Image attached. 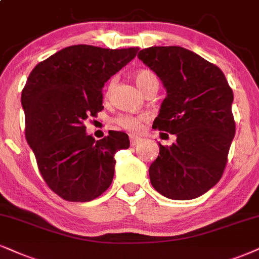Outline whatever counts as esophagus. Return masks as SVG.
I'll use <instances>...</instances> for the list:
<instances>
[{
  "label": "esophagus",
  "instance_id": "34e87169",
  "mask_svg": "<svg viewBox=\"0 0 259 259\" xmlns=\"http://www.w3.org/2000/svg\"><path fill=\"white\" fill-rule=\"evenodd\" d=\"M140 140H142V138H139V137L133 136V135L130 136V143H131V145H132V146L138 144V143H140Z\"/></svg>",
  "mask_w": 259,
  "mask_h": 259
}]
</instances>
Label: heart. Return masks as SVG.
Wrapping results in <instances>:
<instances>
[{
  "instance_id": "obj_1",
  "label": "heart",
  "mask_w": 259,
  "mask_h": 259,
  "mask_svg": "<svg viewBox=\"0 0 259 259\" xmlns=\"http://www.w3.org/2000/svg\"><path fill=\"white\" fill-rule=\"evenodd\" d=\"M135 80L136 84L140 89V91L144 94L146 90H149L150 88H152L154 85H158V79L156 74L150 69H140L135 74ZM110 84L108 86L107 91H105V96L109 95L111 90ZM145 120V116L140 115V116H133V115H121V116L117 119V123L120 124L121 127H123L124 130L132 131V132H137V131L140 130L142 127V122Z\"/></svg>"
}]
</instances>
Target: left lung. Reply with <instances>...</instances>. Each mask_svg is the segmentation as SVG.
<instances>
[{
  "instance_id": "left-lung-1",
  "label": "left lung",
  "mask_w": 259,
  "mask_h": 259,
  "mask_svg": "<svg viewBox=\"0 0 259 259\" xmlns=\"http://www.w3.org/2000/svg\"><path fill=\"white\" fill-rule=\"evenodd\" d=\"M167 90L154 128L177 137L159 145L149 168L150 181L162 196L193 199L221 179L235 122L233 91L218 66L181 47H151L138 54Z\"/></svg>"
}]
</instances>
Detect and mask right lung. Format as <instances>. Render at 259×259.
I'll list each match as a JSON object with an SVG mask.
<instances>
[{
  "mask_svg": "<svg viewBox=\"0 0 259 259\" xmlns=\"http://www.w3.org/2000/svg\"><path fill=\"white\" fill-rule=\"evenodd\" d=\"M139 48L67 47L38 63L21 92L25 136L48 186L68 202H90L110 186L114 155L128 136L110 131L96 140L85 120L103 109L105 82L133 60Z\"/></svg>",
  "mask_w": 259,
  "mask_h": 259,
  "instance_id": "add662e5",
  "label": "right lung"
}]
</instances>
